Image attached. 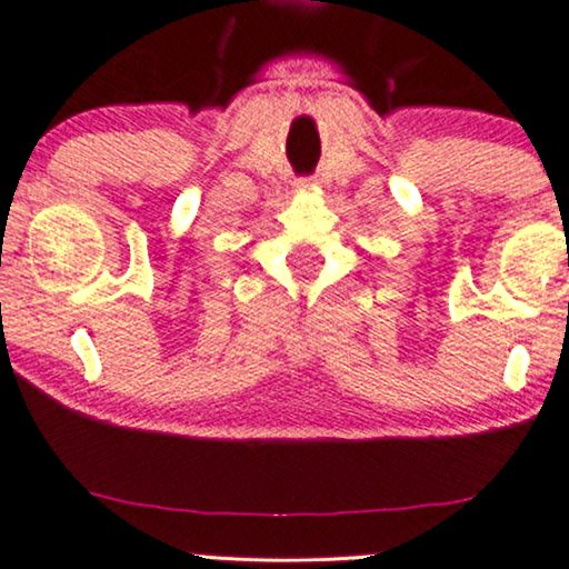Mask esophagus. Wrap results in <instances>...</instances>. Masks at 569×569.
I'll list each match as a JSON object with an SVG mask.
<instances>
[{
  "mask_svg": "<svg viewBox=\"0 0 569 569\" xmlns=\"http://www.w3.org/2000/svg\"><path fill=\"white\" fill-rule=\"evenodd\" d=\"M297 189H299V191H309V189H312V183H309V181H299Z\"/></svg>",
  "mask_w": 569,
  "mask_h": 569,
  "instance_id": "obj_1",
  "label": "esophagus"
}]
</instances>
